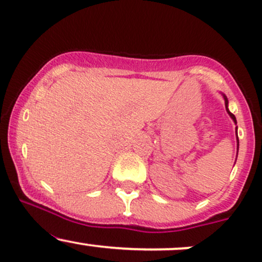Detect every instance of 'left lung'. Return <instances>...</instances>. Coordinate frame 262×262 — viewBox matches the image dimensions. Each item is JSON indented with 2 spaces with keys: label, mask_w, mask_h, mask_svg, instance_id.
<instances>
[{
  "label": "left lung",
  "mask_w": 262,
  "mask_h": 262,
  "mask_svg": "<svg viewBox=\"0 0 262 262\" xmlns=\"http://www.w3.org/2000/svg\"><path fill=\"white\" fill-rule=\"evenodd\" d=\"M221 96H223V98H224V100H225V108H226V112H228V114H229V116H230V118H231V119H232V120H234V123H235V124H236V118H235V116H234V114H232V113H231V112H230V111H229V100H228V98H226V96H225V94H224V93H221ZM235 129H236V140H237V150H238V138H237V126H236V128H235ZM235 162H236V160H235Z\"/></svg>",
  "instance_id": "8db88e82"
}]
</instances>
